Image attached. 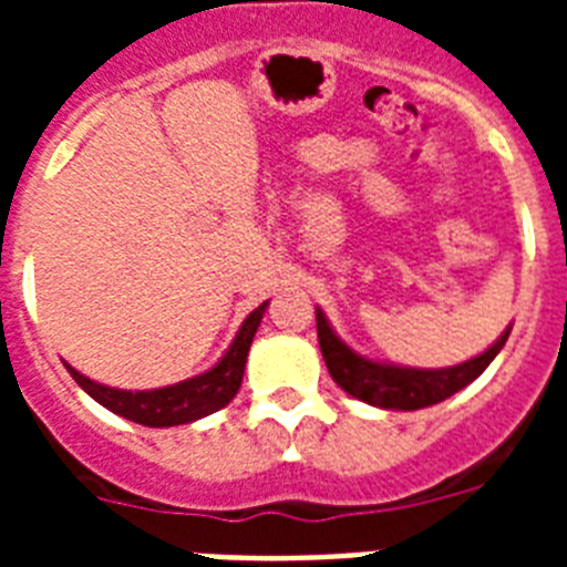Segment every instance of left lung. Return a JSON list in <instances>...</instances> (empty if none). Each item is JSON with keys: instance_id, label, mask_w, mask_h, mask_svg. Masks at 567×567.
<instances>
[{"instance_id": "1", "label": "left lung", "mask_w": 567, "mask_h": 567, "mask_svg": "<svg viewBox=\"0 0 567 567\" xmlns=\"http://www.w3.org/2000/svg\"><path fill=\"white\" fill-rule=\"evenodd\" d=\"M315 318H318L320 352H323L334 383L346 394H352L369 405H378V409H392V412H414V409H425V405H434L457 394L460 389L474 383L488 369V363L497 358L511 334V327H505V332L485 352L457 365L414 369V365L383 363V360H372L354 352L352 346H346L338 338L323 309H315Z\"/></svg>"}]
</instances>
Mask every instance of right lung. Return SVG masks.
<instances>
[{
  "mask_svg": "<svg viewBox=\"0 0 567 567\" xmlns=\"http://www.w3.org/2000/svg\"><path fill=\"white\" fill-rule=\"evenodd\" d=\"M267 307L269 300H264L258 309H252L247 315V320L240 323L238 334L233 338L229 349L218 358V363L213 369L195 374V378L182 380V383L130 392V389H113V385L96 383V380H90L82 372H76L70 363L64 365H68V372L73 374V380L82 385L90 398L102 403L113 414H118V417L150 425V429H169V425L195 423V420H202L207 414L224 409L238 394L244 369H247L249 346H252V338L258 332L260 318H264Z\"/></svg>",
  "mask_w": 567,
  "mask_h": 567,
  "instance_id": "right-lung-1",
  "label": "right lung"
}]
</instances>
